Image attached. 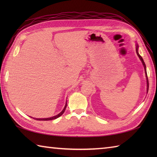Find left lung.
Returning <instances> with one entry per match:
<instances>
[{
	"label": "left lung",
	"mask_w": 157,
	"mask_h": 157,
	"mask_svg": "<svg viewBox=\"0 0 157 157\" xmlns=\"http://www.w3.org/2000/svg\"><path fill=\"white\" fill-rule=\"evenodd\" d=\"M136 53H137V55L138 56V57L140 58V59L141 60V61L143 65H144V70H145V74H146V82H147V92H148V76H147V73H146V65H145V63L144 61V60H143L142 56L140 55V54L138 53V46L136 45Z\"/></svg>",
	"instance_id": "obj_1"
}]
</instances>
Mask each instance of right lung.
Wrapping results in <instances>:
<instances>
[{
	"instance_id": "1",
	"label": "right lung",
	"mask_w": 157,
	"mask_h": 157,
	"mask_svg": "<svg viewBox=\"0 0 157 157\" xmlns=\"http://www.w3.org/2000/svg\"><path fill=\"white\" fill-rule=\"evenodd\" d=\"M66 107H67V102H66V104H65V106L64 109H63V111H62L61 113H59L58 115H55V116H54V117H52L44 118V119H36V120H38V121H49V120L55 119H56V118L59 117L60 116H61V115L63 114V113H64V112H65V111ZM34 119H35V118H34Z\"/></svg>"
}]
</instances>
